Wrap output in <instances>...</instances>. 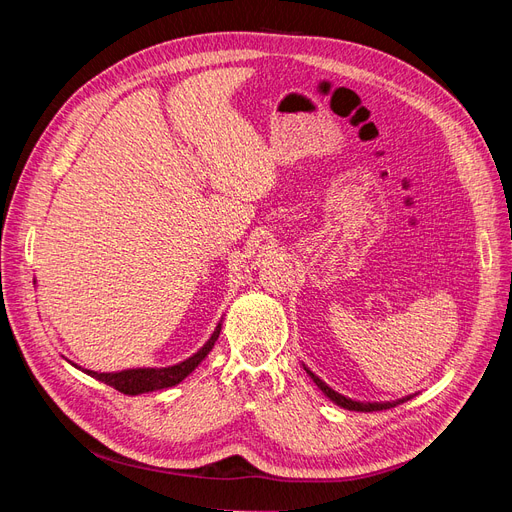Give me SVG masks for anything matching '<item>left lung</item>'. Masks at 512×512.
Here are the masks:
<instances>
[{"label":"left lung","instance_id":"left-lung-1","mask_svg":"<svg viewBox=\"0 0 512 512\" xmlns=\"http://www.w3.org/2000/svg\"><path fill=\"white\" fill-rule=\"evenodd\" d=\"M305 371H307V376L312 378L314 382H316V386L318 389L327 395L331 401H335L337 406H342V408H346V410H354V412H378V410H389V408H395L397 404H404V401H408L410 397H404V399H397V401H386V404H361V401H352V399H348V397H344V395H339V393H335L331 386H327L324 384L316 374H312V371H309L307 367H305Z\"/></svg>","mask_w":512,"mask_h":512}]
</instances>
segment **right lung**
<instances>
[{
  "mask_svg": "<svg viewBox=\"0 0 512 512\" xmlns=\"http://www.w3.org/2000/svg\"><path fill=\"white\" fill-rule=\"evenodd\" d=\"M220 331H222V324L215 327L213 335L209 337V342L203 348H200L196 354H192L190 359H185L183 363H177L173 367L123 369V371H115V374H98V371L85 369V374H89L91 378H96L108 386H113V389H117L123 395H141V393H149V391L168 389V386H175L185 376L192 374V371L198 367V363L209 354L213 344L218 342Z\"/></svg>",
  "mask_w": 512,
  "mask_h": 512,
  "instance_id": "add662e5",
  "label": "right lung"
}]
</instances>
